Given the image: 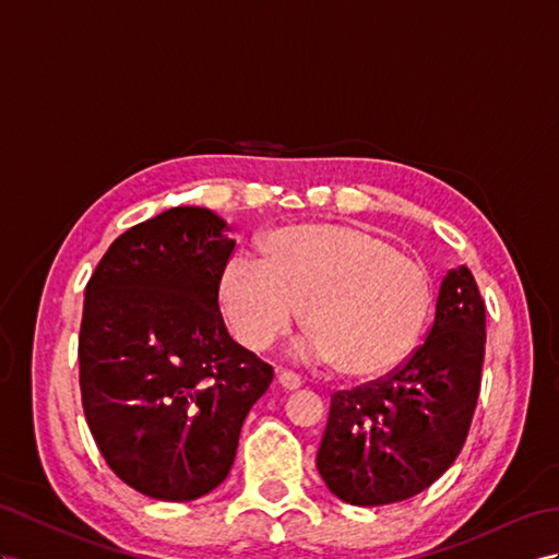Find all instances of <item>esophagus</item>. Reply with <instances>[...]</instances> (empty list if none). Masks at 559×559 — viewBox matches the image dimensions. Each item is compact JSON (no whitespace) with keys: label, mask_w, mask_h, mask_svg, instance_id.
I'll use <instances>...</instances> for the list:
<instances>
[{"label":"esophagus","mask_w":559,"mask_h":559,"mask_svg":"<svg viewBox=\"0 0 559 559\" xmlns=\"http://www.w3.org/2000/svg\"><path fill=\"white\" fill-rule=\"evenodd\" d=\"M278 384L283 390H297L302 384V378L293 373V370H278Z\"/></svg>","instance_id":"34e87169"}]
</instances>
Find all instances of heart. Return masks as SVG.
Here are the masks:
<instances>
[{
    "label": "heart",
    "instance_id": "1",
    "mask_svg": "<svg viewBox=\"0 0 559 559\" xmlns=\"http://www.w3.org/2000/svg\"><path fill=\"white\" fill-rule=\"evenodd\" d=\"M217 307L242 347L288 335L299 309L309 347L347 378L388 373L423 333L432 281L392 242L345 224H293L260 242V262L234 257Z\"/></svg>",
    "mask_w": 559,
    "mask_h": 559
}]
</instances>
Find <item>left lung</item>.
<instances>
[{"instance_id": "left-lung-1", "label": "left lung", "mask_w": 559, "mask_h": 559, "mask_svg": "<svg viewBox=\"0 0 559 559\" xmlns=\"http://www.w3.org/2000/svg\"><path fill=\"white\" fill-rule=\"evenodd\" d=\"M486 307L467 266L451 269L425 342L388 376L331 394L317 467L337 498L373 508L425 491L461 453L475 416Z\"/></svg>"}]
</instances>
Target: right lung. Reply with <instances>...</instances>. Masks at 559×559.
Masks as SVG:
<instances>
[{
    "instance_id": "obj_1",
    "label": "right lung",
    "mask_w": 559,
    "mask_h": 559,
    "mask_svg": "<svg viewBox=\"0 0 559 559\" xmlns=\"http://www.w3.org/2000/svg\"><path fill=\"white\" fill-rule=\"evenodd\" d=\"M226 231L205 207L165 210L112 240L84 288V418L127 486L171 503L226 479L242 420L274 378L217 307L236 248Z\"/></svg>"
}]
</instances>
